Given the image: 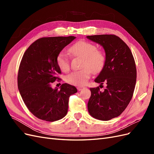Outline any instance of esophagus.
<instances>
[{
    "label": "esophagus",
    "instance_id": "obj_1",
    "mask_svg": "<svg viewBox=\"0 0 154 154\" xmlns=\"http://www.w3.org/2000/svg\"><path fill=\"white\" fill-rule=\"evenodd\" d=\"M83 87H77V89H78V91H82V89H83Z\"/></svg>",
    "mask_w": 154,
    "mask_h": 154
}]
</instances>
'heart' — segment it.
I'll return each instance as SVG.
<instances>
[{"mask_svg":"<svg viewBox=\"0 0 154 154\" xmlns=\"http://www.w3.org/2000/svg\"><path fill=\"white\" fill-rule=\"evenodd\" d=\"M69 51L75 57L83 58L81 70L70 73L66 77L67 82L76 86H82L90 77L91 72H100L106 62V55L102 51L97 50L95 45L86 41H79L69 48ZM59 68L67 72L70 68L69 58L66 53L60 52L57 58Z\"/></svg>","mask_w":154,"mask_h":154,"instance_id":"b5f03b06","label":"heart"}]
</instances>
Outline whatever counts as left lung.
Instances as JSON below:
<instances>
[{"mask_svg": "<svg viewBox=\"0 0 154 154\" xmlns=\"http://www.w3.org/2000/svg\"><path fill=\"white\" fill-rule=\"evenodd\" d=\"M87 38L105 49V64L94 81L106 83L103 91L99 87L90 88L88 110L93 118L108 121L121 115L132 99L136 83V63L128 46L119 37L99 35Z\"/></svg>", "mask_w": 154, "mask_h": 154, "instance_id": "8db88e82", "label": "left lung"}]
</instances>
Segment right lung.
Instances as JSON below:
<instances>
[{"mask_svg": "<svg viewBox=\"0 0 154 154\" xmlns=\"http://www.w3.org/2000/svg\"><path fill=\"white\" fill-rule=\"evenodd\" d=\"M76 37H43L30 45L23 55L18 72V88L27 108L35 117L46 122L62 119L68 110L69 99L76 88L63 83L60 89L51 87L61 80L57 58Z\"/></svg>", "mask_w": 154, "mask_h": 154, "instance_id": "obj_1", "label": "right lung"}]
</instances>
